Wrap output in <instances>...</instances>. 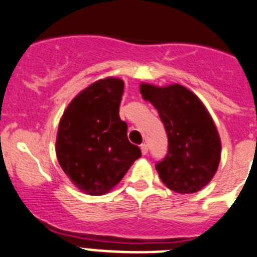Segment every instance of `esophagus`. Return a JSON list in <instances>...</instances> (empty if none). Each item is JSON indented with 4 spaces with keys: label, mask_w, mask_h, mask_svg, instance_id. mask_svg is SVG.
<instances>
[{
    "label": "esophagus",
    "mask_w": 257,
    "mask_h": 257,
    "mask_svg": "<svg viewBox=\"0 0 257 257\" xmlns=\"http://www.w3.org/2000/svg\"><path fill=\"white\" fill-rule=\"evenodd\" d=\"M141 153H143V155H146V154L149 153V148L146 144H143V145H141Z\"/></svg>",
    "instance_id": "1"
}]
</instances>
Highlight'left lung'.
<instances>
[{"label":"left lung","instance_id":"1","mask_svg":"<svg viewBox=\"0 0 257 257\" xmlns=\"http://www.w3.org/2000/svg\"><path fill=\"white\" fill-rule=\"evenodd\" d=\"M140 92L159 112L168 135V153L155 165L161 182L180 194L206 187L218 168L221 140L204 104L180 84L143 83Z\"/></svg>","mask_w":257,"mask_h":257}]
</instances>
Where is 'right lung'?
Segmentation results:
<instances>
[{
	"instance_id": "add662e5",
	"label": "right lung",
	"mask_w": 257,
	"mask_h": 257,
	"mask_svg": "<svg viewBox=\"0 0 257 257\" xmlns=\"http://www.w3.org/2000/svg\"><path fill=\"white\" fill-rule=\"evenodd\" d=\"M123 85L118 78L97 80L70 102L60 119L58 160L87 194L111 190L141 156L140 148L127 139V123L119 118Z\"/></svg>"
}]
</instances>
